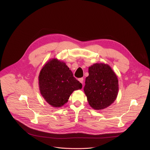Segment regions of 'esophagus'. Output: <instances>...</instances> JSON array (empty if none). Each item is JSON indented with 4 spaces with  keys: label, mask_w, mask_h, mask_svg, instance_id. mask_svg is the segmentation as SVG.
Wrapping results in <instances>:
<instances>
[{
    "label": "esophagus",
    "mask_w": 150,
    "mask_h": 150,
    "mask_svg": "<svg viewBox=\"0 0 150 150\" xmlns=\"http://www.w3.org/2000/svg\"><path fill=\"white\" fill-rule=\"evenodd\" d=\"M78 80H79V81L81 82V83H83V78H79L78 79Z\"/></svg>",
    "instance_id": "esophagus-1"
}]
</instances>
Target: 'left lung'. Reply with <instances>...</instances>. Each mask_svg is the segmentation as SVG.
I'll list each match as a JSON object with an SVG mask.
<instances>
[{
    "label": "left lung",
    "mask_w": 150,
    "mask_h": 150,
    "mask_svg": "<svg viewBox=\"0 0 150 150\" xmlns=\"http://www.w3.org/2000/svg\"><path fill=\"white\" fill-rule=\"evenodd\" d=\"M83 90L91 108L101 110L109 106L116 100L119 90L115 73L108 65L96 63L89 68Z\"/></svg>",
    "instance_id": "left-lung-1"
}]
</instances>
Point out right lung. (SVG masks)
<instances>
[{"label": "right lung", "instance_id": "obj_1", "mask_svg": "<svg viewBox=\"0 0 150 150\" xmlns=\"http://www.w3.org/2000/svg\"><path fill=\"white\" fill-rule=\"evenodd\" d=\"M38 78L42 96L55 108L65 104L72 92L82 87L66 64L54 59L42 68Z\"/></svg>", "mask_w": 150, "mask_h": 150}]
</instances>
